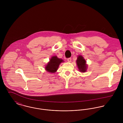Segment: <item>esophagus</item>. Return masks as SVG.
I'll return each instance as SVG.
<instances>
[{"label":"esophagus","instance_id":"esophagus-1","mask_svg":"<svg viewBox=\"0 0 123 123\" xmlns=\"http://www.w3.org/2000/svg\"><path fill=\"white\" fill-rule=\"evenodd\" d=\"M67 61H68V62H71V58H68V59H67Z\"/></svg>","mask_w":123,"mask_h":123}]
</instances>
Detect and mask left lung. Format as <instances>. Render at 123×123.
Listing matches in <instances>:
<instances>
[{"mask_svg": "<svg viewBox=\"0 0 123 123\" xmlns=\"http://www.w3.org/2000/svg\"><path fill=\"white\" fill-rule=\"evenodd\" d=\"M76 63L78 69L80 72H85L87 69V64H86V61L84 58L81 56L79 55L76 61Z\"/></svg>", "mask_w": 123, "mask_h": 123, "instance_id": "left-lung-1", "label": "left lung"}]
</instances>
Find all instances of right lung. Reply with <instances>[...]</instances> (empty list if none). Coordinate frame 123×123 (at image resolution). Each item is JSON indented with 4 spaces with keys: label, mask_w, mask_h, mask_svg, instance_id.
<instances>
[{
    "label": "right lung",
    "mask_w": 123,
    "mask_h": 123,
    "mask_svg": "<svg viewBox=\"0 0 123 123\" xmlns=\"http://www.w3.org/2000/svg\"><path fill=\"white\" fill-rule=\"evenodd\" d=\"M63 60L58 58L56 56H53L51 59L50 62L47 63L45 67L47 71L50 73H55L59 68L61 63L63 62Z\"/></svg>",
    "instance_id": "1"
}]
</instances>
